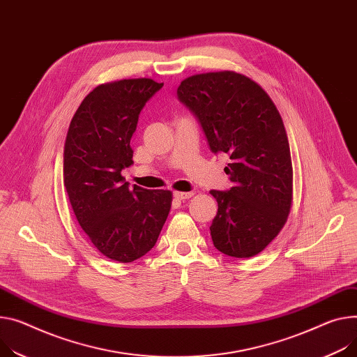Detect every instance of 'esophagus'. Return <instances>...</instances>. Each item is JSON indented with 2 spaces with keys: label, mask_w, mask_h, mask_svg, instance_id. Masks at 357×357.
Masks as SVG:
<instances>
[{
  "label": "esophagus",
  "mask_w": 357,
  "mask_h": 357,
  "mask_svg": "<svg viewBox=\"0 0 357 357\" xmlns=\"http://www.w3.org/2000/svg\"><path fill=\"white\" fill-rule=\"evenodd\" d=\"M173 196H174V199L184 202V200H187V199H190L191 196H193V193H185V191H176Z\"/></svg>",
  "instance_id": "34e87169"
}]
</instances>
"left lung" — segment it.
<instances>
[{"mask_svg":"<svg viewBox=\"0 0 357 357\" xmlns=\"http://www.w3.org/2000/svg\"><path fill=\"white\" fill-rule=\"evenodd\" d=\"M210 150L226 153L233 187L211 190L217 214L210 226L214 248L227 256L259 255L283 229L291 206L293 169L286 128L268 94L234 71L191 75L177 89Z\"/></svg>","mask_w":357,"mask_h":357,"instance_id":"obj_1","label":"left lung"}]
</instances>
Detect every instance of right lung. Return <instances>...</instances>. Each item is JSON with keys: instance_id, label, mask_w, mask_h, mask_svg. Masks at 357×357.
Segmentation results:
<instances>
[{"instance_id": "right-lung-1", "label": "right lung", "mask_w": 357, "mask_h": 357, "mask_svg": "<svg viewBox=\"0 0 357 357\" xmlns=\"http://www.w3.org/2000/svg\"><path fill=\"white\" fill-rule=\"evenodd\" d=\"M162 87L130 78L96 87L77 108L64 144V187L81 226L105 257L131 263L149 253L166 223L173 195L130 184L131 137L146 102Z\"/></svg>"}]
</instances>
